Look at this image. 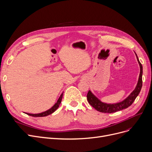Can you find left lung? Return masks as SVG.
I'll list each match as a JSON object with an SVG mask.
<instances>
[{"label":"left lung","mask_w":152,"mask_h":152,"mask_svg":"<svg viewBox=\"0 0 152 152\" xmlns=\"http://www.w3.org/2000/svg\"><path fill=\"white\" fill-rule=\"evenodd\" d=\"M135 55L137 57V61H138L139 64L140 71V75L139 77V80H138V82H137V86L134 89V90L130 94L128 97H127L124 100L122 101V102L118 103H115V104H107V103L102 102L97 97H96L93 95L90 90H89L87 93L86 98H87V100L88 103H90V104L95 108L96 110L102 113H115V112L126 109V108H127L129 106H130L133 103L137 96L139 95L142 86L143 68L136 53H135Z\"/></svg>","instance_id":"8db88e82"}]
</instances>
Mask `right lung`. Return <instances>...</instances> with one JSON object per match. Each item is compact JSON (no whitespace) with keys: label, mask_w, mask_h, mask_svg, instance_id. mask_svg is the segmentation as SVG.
Segmentation results:
<instances>
[{"label":"right lung","mask_w":152,"mask_h":152,"mask_svg":"<svg viewBox=\"0 0 152 152\" xmlns=\"http://www.w3.org/2000/svg\"><path fill=\"white\" fill-rule=\"evenodd\" d=\"M62 96H63V93L61 94L60 97L59 98L58 100L57 101V102L55 103V104L52 107H50L49 110H47L45 112H42V113H38V114H30V113H25L29 115H31V116H33V117H45V116H47V115L53 113L57 109V108L59 107V105L61 103Z\"/></svg>","instance_id":"add662e5"}]
</instances>
